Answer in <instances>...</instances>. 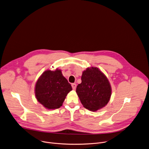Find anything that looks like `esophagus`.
<instances>
[{"instance_id": "34e87169", "label": "esophagus", "mask_w": 149, "mask_h": 149, "mask_svg": "<svg viewBox=\"0 0 149 149\" xmlns=\"http://www.w3.org/2000/svg\"><path fill=\"white\" fill-rule=\"evenodd\" d=\"M71 86H72V89H73V90H75V89H76V87H77V84H72Z\"/></svg>"}]
</instances>
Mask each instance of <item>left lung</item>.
I'll use <instances>...</instances> for the list:
<instances>
[{"label": "left lung", "mask_w": 149, "mask_h": 149, "mask_svg": "<svg viewBox=\"0 0 149 149\" xmlns=\"http://www.w3.org/2000/svg\"><path fill=\"white\" fill-rule=\"evenodd\" d=\"M76 92L83 106L96 111L108 103L111 95V88L106 76L97 67L86 68L81 77Z\"/></svg>", "instance_id": "left-lung-1"}]
</instances>
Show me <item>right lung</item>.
Masks as SVG:
<instances>
[{
  "label": "right lung",
  "instance_id": "obj_1",
  "mask_svg": "<svg viewBox=\"0 0 149 149\" xmlns=\"http://www.w3.org/2000/svg\"><path fill=\"white\" fill-rule=\"evenodd\" d=\"M72 91L71 84L60 70L45 71L38 79L35 89L37 100L47 109L60 108L67 94Z\"/></svg>",
  "mask_w": 149,
  "mask_h": 149
}]
</instances>
